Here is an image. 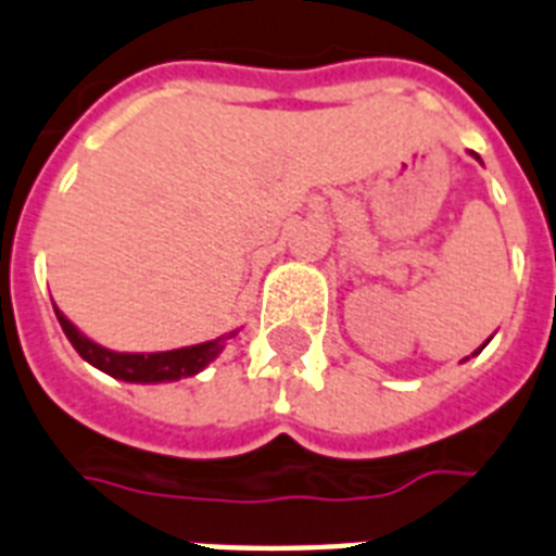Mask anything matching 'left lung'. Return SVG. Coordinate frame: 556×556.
Instances as JSON below:
<instances>
[{"label": "left lung", "instance_id": "left-lung-1", "mask_svg": "<svg viewBox=\"0 0 556 556\" xmlns=\"http://www.w3.org/2000/svg\"><path fill=\"white\" fill-rule=\"evenodd\" d=\"M471 155H475L477 162H480V155H477V153H471ZM480 164H483V162H480ZM485 343H489V341H485ZM485 343H483V346H485ZM483 346H480V350H477V352H471V355H480V352H483ZM466 361H469V357H466Z\"/></svg>", "mask_w": 556, "mask_h": 556}]
</instances>
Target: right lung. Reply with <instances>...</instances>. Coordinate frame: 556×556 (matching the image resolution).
<instances>
[{"label": "right lung", "mask_w": 556, "mask_h": 556, "mask_svg": "<svg viewBox=\"0 0 556 556\" xmlns=\"http://www.w3.org/2000/svg\"><path fill=\"white\" fill-rule=\"evenodd\" d=\"M53 312H56L67 341L73 343V350L79 352L90 366H96L110 378L124 380V383H173V380L192 378V375H199L201 369L213 364L215 357L224 352L229 338L238 334V329H232V332L218 334L213 341L192 343V346L169 352H116L96 343L93 338H87L59 306H53Z\"/></svg>", "instance_id": "add662e5"}]
</instances>
